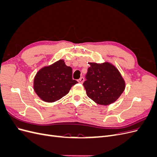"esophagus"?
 Masks as SVG:
<instances>
[{
  "mask_svg": "<svg viewBox=\"0 0 157 157\" xmlns=\"http://www.w3.org/2000/svg\"><path fill=\"white\" fill-rule=\"evenodd\" d=\"M78 82L80 84H82L84 82V77H81L78 80Z\"/></svg>",
  "mask_w": 157,
  "mask_h": 157,
  "instance_id": "1",
  "label": "esophagus"
}]
</instances>
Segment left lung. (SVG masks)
<instances>
[{"instance_id": "8db88e82", "label": "left lung", "mask_w": 157, "mask_h": 157, "mask_svg": "<svg viewBox=\"0 0 157 157\" xmlns=\"http://www.w3.org/2000/svg\"><path fill=\"white\" fill-rule=\"evenodd\" d=\"M90 67L83 85L88 98L101 105L115 102L124 92L125 80L112 63L89 62Z\"/></svg>"}]
</instances>
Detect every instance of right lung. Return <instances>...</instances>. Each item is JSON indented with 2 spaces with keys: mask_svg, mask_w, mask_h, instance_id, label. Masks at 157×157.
Segmentation results:
<instances>
[{
  "mask_svg": "<svg viewBox=\"0 0 157 157\" xmlns=\"http://www.w3.org/2000/svg\"><path fill=\"white\" fill-rule=\"evenodd\" d=\"M73 69L59 59L42 67L35 76L33 89L42 101L52 103L59 100L75 84L78 83L72 78Z\"/></svg>",
  "mask_w": 157,
  "mask_h": 157,
  "instance_id": "obj_1",
  "label": "right lung"
}]
</instances>
